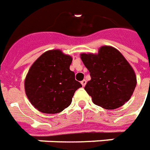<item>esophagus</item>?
<instances>
[{"instance_id":"34e87169","label":"esophagus","mask_w":150,"mask_h":150,"mask_svg":"<svg viewBox=\"0 0 150 150\" xmlns=\"http://www.w3.org/2000/svg\"><path fill=\"white\" fill-rule=\"evenodd\" d=\"M81 85H82V86H86V81L82 80L81 81Z\"/></svg>"}]
</instances>
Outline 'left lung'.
I'll return each mask as SVG.
<instances>
[{
  "instance_id": "obj_1",
  "label": "left lung",
  "mask_w": 150,
  "mask_h": 150,
  "mask_svg": "<svg viewBox=\"0 0 150 150\" xmlns=\"http://www.w3.org/2000/svg\"><path fill=\"white\" fill-rule=\"evenodd\" d=\"M91 80L85 90L94 104L113 110L123 106L133 94L137 77L123 55L112 47H100L97 55L81 54Z\"/></svg>"
}]
</instances>
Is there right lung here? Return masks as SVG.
<instances>
[{
    "label": "right lung",
    "mask_w": 150,
    "mask_h": 150,
    "mask_svg": "<svg viewBox=\"0 0 150 150\" xmlns=\"http://www.w3.org/2000/svg\"><path fill=\"white\" fill-rule=\"evenodd\" d=\"M72 60L60 50H52L31 65L25 80V91L38 111L56 114L71 104L75 91L82 86L69 69Z\"/></svg>",
    "instance_id": "obj_1"
}]
</instances>
